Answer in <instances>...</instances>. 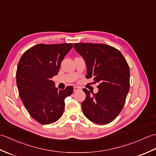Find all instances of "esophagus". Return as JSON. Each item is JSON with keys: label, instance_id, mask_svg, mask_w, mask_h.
Segmentation results:
<instances>
[{"label": "esophagus", "instance_id": "1", "mask_svg": "<svg viewBox=\"0 0 156 156\" xmlns=\"http://www.w3.org/2000/svg\"><path fill=\"white\" fill-rule=\"evenodd\" d=\"M80 89V88H79L78 87H74V92H76L78 90H79Z\"/></svg>", "mask_w": 156, "mask_h": 156}]
</instances>
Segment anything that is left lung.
I'll list each match as a JSON object with an SVG mask.
<instances>
[{
  "label": "left lung",
  "instance_id": "left-lung-1",
  "mask_svg": "<svg viewBox=\"0 0 156 156\" xmlns=\"http://www.w3.org/2000/svg\"><path fill=\"white\" fill-rule=\"evenodd\" d=\"M74 48L86 62V78L99 83L96 94L83 89L86 94L82 102L83 113L97 124L109 123L120 113L129 90L127 62L120 51L108 45L80 43L74 44Z\"/></svg>",
  "mask_w": 156,
  "mask_h": 156
}]
</instances>
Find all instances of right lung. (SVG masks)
<instances>
[{
    "label": "right lung",
    "mask_w": 156,
    "mask_h": 156,
    "mask_svg": "<svg viewBox=\"0 0 156 156\" xmlns=\"http://www.w3.org/2000/svg\"><path fill=\"white\" fill-rule=\"evenodd\" d=\"M72 47V44H40L27 49L19 62L16 78L19 97L39 123L57 121L64 112L65 98L72 94V86L58 90L51 80Z\"/></svg>",
    "instance_id": "obj_1"
}]
</instances>
